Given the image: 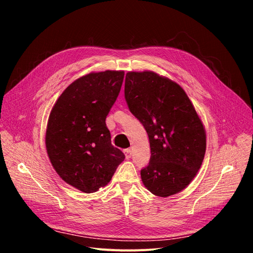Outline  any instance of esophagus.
Listing matches in <instances>:
<instances>
[{
	"label": "esophagus",
	"instance_id": "esophagus-1",
	"mask_svg": "<svg viewBox=\"0 0 253 253\" xmlns=\"http://www.w3.org/2000/svg\"><path fill=\"white\" fill-rule=\"evenodd\" d=\"M124 153H125V157H126L127 160H129L130 158H131V156H132L131 150H130V149H125V150H124Z\"/></svg>",
	"mask_w": 253,
	"mask_h": 253
}]
</instances>
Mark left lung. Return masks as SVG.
Masks as SVG:
<instances>
[{
    "instance_id": "1",
    "label": "left lung",
    "mask_w": 253,
    "mask_h": 253,
    "mask_svg": "<svg viewBox=\"0 0 253 253\" xmlns=\"http://www.w3.org/2000/svg\"><path fill=\"white\" fill-rule=\"evenodd\" d=\"M125 100L147 131L151 157L141 170L151 193L167 198L190 184L206 151L203 123L184 89L152 71L128 72Z\"/></svg>"
}]
</instances>
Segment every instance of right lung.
Listing matches in <instances>:
<instances>
[{
	"mask_svg": "<svg viewBox=\"0 0 253 253\" xmlns=\"http://www.w3.org/2000/svg\"><path fill=\"white\" fill-rule=\"evenodd\" d=\"M124 71L91 72L71 83L48 119L46 149L62 180L85 193L107 185L125 156L111 144L106 117L115 104Z\"/></svg>",
	"mask_w": 253,
	"mask_h": 253,
	"instance_id": "obj_1",
	"label": "right lung"
}]
</instances>
